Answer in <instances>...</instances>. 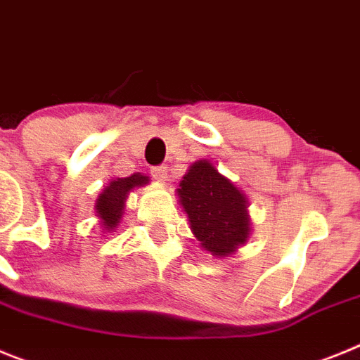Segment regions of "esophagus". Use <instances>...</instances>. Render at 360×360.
<instances>
[{"mask_svg":"<svg viewBox=\"0 0 360 360\" xmlns=\"http://www.w3.org/2000/svg\"><path fill=\"white\" fill-rule=\"evenodd\" d=\"M152 177L160 181V183H167V181H168V168L163 167V165H161V167L152 168Z\"/></svg>","mask_w":360,"mask_h":360,"instance_id":"34e87169","label":"esophagus"}]
</instances>
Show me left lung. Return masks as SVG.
Masks as SVG:
<instances>
[{
  "mask_svg": "<svg viewBox=\"0 0 360 360\" xmlns=\"http://www.w3.org/2000/svg\"><path fill=\"white\" fill-rule=\"evenodd\" d=\"M177 199L200 248L212 257H231L248 242L251 235L248 197L210 160L190 165L177 188Z\"/></svg>",
  "mask_w": 360,
  "mask_h": 360,
  "instance_id": "left-lung-1",
  "label": "left lung"
}]
</instances>
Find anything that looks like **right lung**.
<instances>
[{
	"mask_svg": "<svg viewBox=\"0 0 360 360\" xmlns=\"http://www.w3.org/2000/svg\"><path fill=\"white\" fill-rule=\"evenodd\" d=\"M148 176L145 174H132L129 177H116L98 193L95 202L96 217L100 219L103 231H115L125 212V200L134 188L148 184Z\"/></svg>",
	"mask_w": 360,
	"mask_h": 360,
	"instance_id": "add662e5",
	"label": "right lung"
}]
</instances>
